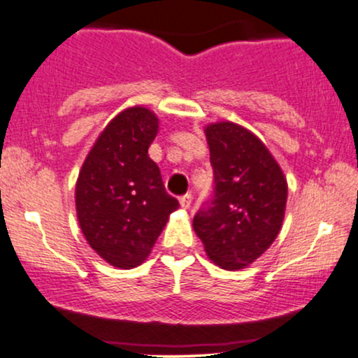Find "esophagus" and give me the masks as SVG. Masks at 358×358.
I'll return each mask as SVG.
<instances>
[{
  "mask_svg": "<svg viewBox=\"0 0 358 358\" xmlns=\"http://www.w3.org/2000/svg\"><path fill=\"white\" fill-rule=\"evenodd\" d=\"M192 194H185V196L180 197V204H182L183 209H189L190 204H192Z\"/></svg>",
  "mask_w": 358,
  "mask_h": 358,
  "instance_id": "obj_1",
  "label": "esophagus"
}]
</instances>
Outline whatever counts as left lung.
Wrapping results in <instances>:
<instances>
[{
    "label": "left lung",
    "mask_w": 358,
    "mask_h": 358,
    "mask_svg": "<svg viewBox=\"0 0 358 358\" xmlns=\"http://www.w3.org/2000/svg\"><path fill=\"white\" fill-rule=\"evenodd\" d=\"M206 140L215 187L192 225L216 265L239 270L275 241L286 211L287 182L262 140L243 126L209 124Z\"/></svg>",
    "instance_id": "8db88e82"
}]
</instances>
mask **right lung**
Instances as JSON below:
<instances>
[{
  "instance_id": "obj_1",
  "label": "right lung",
  "mask_w": 358,
  "mask_h": 358,
  "mask_svg": "<svg viewBox=\"0 0 358 358\" xmlns=\"http://www.w3.org/2000/svg\"><path fill=\"white\" fill-rule=\"evenodd\" d=\"M159 121L145 107L115 115L90 150L76 183V211L88 244L117 268L145 262L169 213V196L149 147Z\"/></svg>"
}]
</instances>
